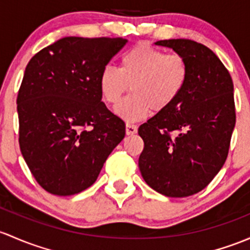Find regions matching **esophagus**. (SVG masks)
<instances>
[{
    "label": "esophagus",
    "mask_w": 250,
    "mask_h": 250,
    "mask_svg": "<svg viewBox=\"0 0 250 250\" xmlns=\"http://www.w3.org/2000/svg\"><path fill=\"white\" fill-rule=\"evenodd\" d=\"M138 132V127L135 125H130V123H127L125 125V134L127 135H134Z\"/></svg>",
    "instance_id": "obj_1"
}]
</instances>
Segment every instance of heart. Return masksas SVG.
Listing matches in <instances>:
<instances>
[{"label":"heart","instance_id":"heart-1","mask_svg":"<svg viewBox=\"0 0 250 250\" xmlns=\"http://www.w3.org/2000/svg\"><path fill=\"white\" fill-rule=\"evenodd\" d=\"M188 77L185 57L140 44L121 56L120 68L105 65L98 83L104 101L110 104H116L130 86L132 94L115 107V112L127 122H138L152 110L169 109L185 90Z\"/></svg>","mask_w":250,"mask_h":250}]
</instances>
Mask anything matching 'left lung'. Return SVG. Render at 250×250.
I'll return each mask as SVG.
<instances>
[{"label": "left lung", "mask_w": 250, "mask_h": 250, "mask_svg": "<svg viewBox=\"0 0 250 250\" xmlns=\"http://www.w3.org/2000/svg\"><path fill=\"white\" fill-rule=\"evenodd\" d=\"M188 63L187 85L167 110L139 127L143 153L139 169L152 189L169 198L202 190L227 160L235 128L233 83L229 72L207 46L190 39H167Z\"/></svg>", "instance_id": "8db88e82"}]
</instances>
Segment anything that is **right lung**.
Masks as SVG:
<instances>
[{
  "label": "right lung",
  "instance_id": "right-lung-1",
  "mask_svg": "<svg viewBox=\"0 0 250 250\" xmlns=\"http://www.w3.org/2000/svg\"><path fill=\"white\" fill-rule=\"evenodd\" d=\"M127 42L64 37L26 67L17 99L20 149L37 182L54 195L91 187L125 138V122L102 102L98 80Z\"/></svg>",
  "mask_w": 250,
  "mask_h": 250
}]
</instances>
